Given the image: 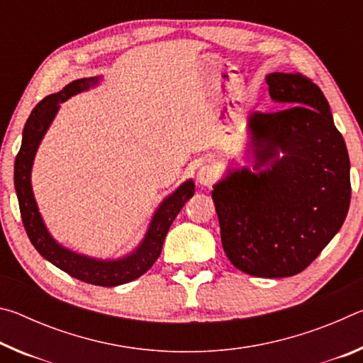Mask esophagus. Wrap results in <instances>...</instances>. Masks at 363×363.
Here are the masks:
<instances>
[{"mask_svg":"<svg viewBox=\"0 0 363 363\" xmlns=\"http://www.w3.org/2000/svg\"><path fill=\"white\" fill-rule=\"evenodd\" d=\"M196 181H199L200 186L203 187H211L213 182L216 181V171H214L211 167H201L199 171H196Z\"/></svg>","mask_w":363,"mask_h":363,"instance_id":"34e87169","label":"esophagus"}]
</instances>
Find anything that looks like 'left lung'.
<instances>
[{"mask_svg": "<svg viewBox=\"0 0 363 363\" xmlns=\"http://www.w3.org/2000/svg\"><path fill=\"white\" fill-rule=\"evenodd\" d=\"M270 99L285 110L248 118L253 168L227 171L213 186L220 242L242 272L296 275L346 219L351 163L323 93L301 73H269Z\"/></svg>", "mask_w": 363, "mask_h": 363, "instance_id": "1", "label": "left lung"}]
</instances>
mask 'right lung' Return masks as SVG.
Masks as SVG:
<instances>
[{
    "instance_id": "right-lung-1",
    "label": "right lung",
    "mask_w": 363,
    "mask_h": 363,
    "mask_svg": "<svg viewBox=\"0 0 363 363\" xmlns=\"http://www.w3.org/2000/svg\"><path fill=\"white\" fill-rule=\"evenodd\" d=\"M99 77L75 79L65 86L62 91L51 94L43 99L30 113L22 133V145L16 157L14 163V187L19 200L21 216L27 235L36 251L54 266L64 270L72 277L86 284L99 286H118L128 281L139 279L149 270L153 262L162 253L164 237L171 224L182 206L192 199L195 194V184L192 179L182 182L173 194L168 195L160 206L149 224L143 242L130 255L118 257V259H96L62 247L54 240L48 232L43 218L36 205L32 189V167L38 150L41 139L45 138L48 128L56 116L60 104L70 99L72 96L99 84Z\"/></svg>"
}]
</instances>
